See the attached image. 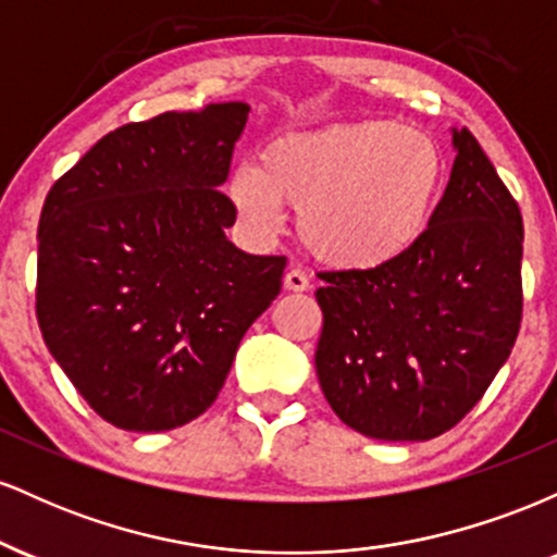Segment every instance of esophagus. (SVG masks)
<instances>
[{
  "instance_id": "esophagus-1",
  "label": "esophagus",
  "mask_w": 557,
  "mask_h": 557,
  "mask_svg": "<svg viewBox=\"0 0 557 557\" xmlns=\"http://www.w3.org/2000/svg\"><path fill=\"white\" fill-rule=\"evenodd\" d=\"M283 285H285V290H290V293H304V290H309V287H311L309 277H306V272L296 270V267L285 272Z\"/></svg>"
}]
</instances>
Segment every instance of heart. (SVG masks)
<instances>
[{
    "label": "heart",
    "instance_id": "heart-1",
    "mask_svg": "<svg viewBox=\"0 0 557 557\" xmlns=\"http://www.w3.org/2000/svg\"><path fill=\"white\" fill-rule=\"evenodd\" d=\"M440 185L443 159L430 136L359 120L277 136L261 164L233 170L227 190L253 233H277L285 203L298 209L300 240L322 264L382 270L424 238Z\"/></svg>",
    "mask_w": 557,
    "mask_h": 557
}]
</instances>
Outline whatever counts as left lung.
Returning a JSON list of instances; mask_svg holds the SVG:
<instances>
[{
	"label": "left lung",
	"mask_w": 557,
	"mask_h": 557,
	"mask_svg": "<svg viewBox=\"0 0 557 557\" xmlns=\"http://www.w3.org/2000/svg\"><path fill=\"white\" fill-rule=\"evenodd\" d=\"M450 133L456 162L419 246L382 270L319 274V385L372 440L421 443L456 426L519 335V203L476 138Z\"/></svg>",
	"instance_id": "1"
}]
</instances>
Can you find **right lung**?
I'll return each instance as SVG.
<instances>
[{"label": "right lung", "instance_id": "add662e5", "mask_svg": "<svg viewBox=\"0 0 557 557\" xmlns=\"http://www.w3.org/2000/svg\"><path fill=\"white\" fill-rule=\"evenodd\" d=\"M248 112L225 101L117 127L44 201L38 327L120 430L201 417L283 285L285 257H253L225 235L235 207L220 188Z\"/></svg>", "mask_w": 557, "mask_h": 557}]
</instances>
